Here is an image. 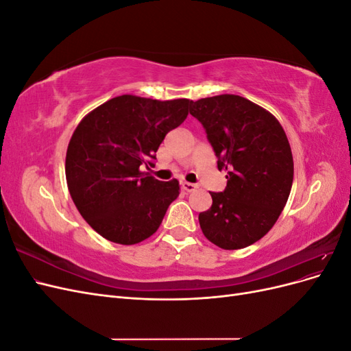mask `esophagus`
I'll return each mask as SVG.
<instances>
[{"mask_svg":"<svg viewBox=\"0 0 351 351\" xmlns=\"http://www.w3.org/2000/svg\"><path fill=\"white\" fill-rule=\"evenodd\" d=\"M182 189L184 190V192H193V190H196L197 189V186L196 184H193V183H187V182H183L182 183Z\"/></svg>","mask_w":351,"mask_h":351,"instance_id":"esophagus-1","label":"esophagus"}]
</instances>
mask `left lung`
I'll return each mask as SVG.
<instances>
[{"label":"left lung","instance_id":"8db88e82","mask_svg":"<svg viewBox=\"0 0 351 351\" xmlns=\"http://www.w3.org/2000/svg\"><path fill=\"white\" fill-rule=\"evenodd\" d=\"M190 114L204 124L228 178L224 192H209L212 206L199 214L202 232L224 250L247 247L274 227L289 200L294 164L287 134L269 111L239 95L192 101Z\"/></svg>","mask_w":351,"mask_h":351}]
</instances>
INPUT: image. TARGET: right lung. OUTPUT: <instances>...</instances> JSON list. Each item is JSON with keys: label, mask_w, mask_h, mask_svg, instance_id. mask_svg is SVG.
<instances>
[{"label": "right lung", "mask_w": 351, "mask_h": 351, "mask_svg": "<svg viewBox=\"0 0 351 351\" xmlns=\"http://www.w3.org/2000/svg\"><path fill=\"white\" fill-rule=\"evenodd\" d=\"M190 104L121 95L77 124L66 155L67 187L80 215L104 239L132 246L161 226L180 184L176 178L159 182L141 165H152L165 134L186 120Z\"/></svg>", "instance_id": "add662e5"}]
</instances>
